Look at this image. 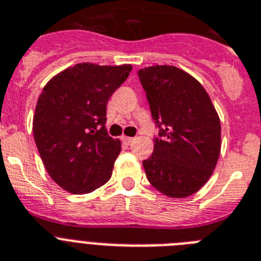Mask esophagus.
I'll use <instances>...</instances> for the list:
<instances>
[{"instance_id": "1", "label": "esophagus", "mask_w": 261, "mask_h": 261, "mask_svg": "<svg viewBox=\"0 0 261 261\" xmlns=\"http://www.w3.org/2000/svg\"><path fill=\"white\" fill-rule=\"evenodd\" d=\"M122 141H123L124 143H127V144H131L133 142H134V138L126 137V135H123V137H122Z\"/></svg>"}]
</instances>
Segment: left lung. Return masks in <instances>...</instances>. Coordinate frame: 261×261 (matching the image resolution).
<instances>
[{"mask_svg": "<svg viewBox=\"0 0 261 261\" xmlns=\"http://www.w3.org/2000/svg\"><path fill=\"white\" fill-rule=\"evenodd\" d=\"M151 115L161 128L143 167L148 181L170 198H187L211 178L220 155V119L205 89L170 65L138 71Z\"/></svg>", "mask_w": 261, "mask_h": 261, "instance_id": "obj_1", "label": "left lung"}]
</instances>
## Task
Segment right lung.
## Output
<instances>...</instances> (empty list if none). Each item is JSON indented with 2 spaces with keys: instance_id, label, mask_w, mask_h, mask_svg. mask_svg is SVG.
Here are the masks:
<instances>
[{
  "instance_id": "obj_1",
  "label": "right lung",
  "mask_w": 261,
  "mask_h": 261,
  "mask_svg": "<svg viewBox=\"0 0 261 261\" xmlns=\"http://www.w3.org/2000/svg\"><path fill=\"white\" fill-rule=\"evenodd\" d=\"M131 65L76 63L43 87L33 134L50 178L70 194H89L111 178L120 141L107 135L109 98L127 80Z\"/></svg>"
}]
</instances>
